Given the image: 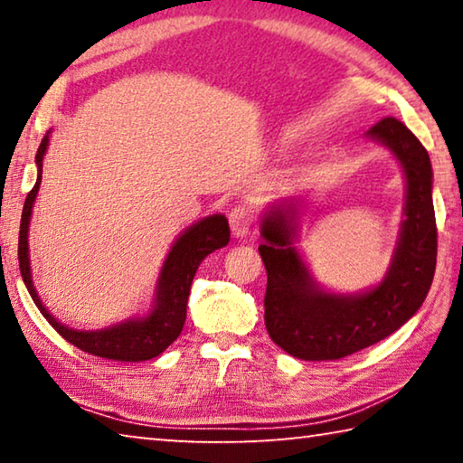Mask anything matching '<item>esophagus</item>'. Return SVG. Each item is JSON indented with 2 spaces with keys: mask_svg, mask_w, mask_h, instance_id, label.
<instances>
[{
  "mask_svg": "<svg viewBox=\"0 0 463 463\" xmlns=\"http://www.w3.org/2000/svg\"><path fill=\"white\" fill-rule=\"evenodd\" d=\"M231 231L234 237H247L253 229V210L247 203H237L229 214Z\"/></svg>",
  "mask_w": 463,
  "mask_h": 463,
  "instance_id": "obj_1",
  "label": "esophagus"
}]
</instances>
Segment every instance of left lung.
Segmentation results:
<instances>
[{"label": "left lung", "instance_id": "1", "mask_svg": "<svg viewBox=\"0 0 463 463\" xmlns=\"http://www.w3.org/2000/svg\"><path fill=\"white\" fill-rule=\"evenodd\" d=\"M367 135L398 156L406 175L401 241L378 288L357 296H336L312 281L292 245L294 202L273 208L261 224L265 242L260 255L268 271L265 326L271 341L298 359H341L386 339L420 308L433 284L437 224L427 148L392 116L382 118Z\"/></svg>", "mask_w": 463, "mask_h": 463}]
</instances>
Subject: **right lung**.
Here are the masks:
<instances>
[{
    "label": "right lung",
    "mask_w": 463,
    "mask_h": 463,
    "mask_svg": "<svg viewBox=\"0 0 463 463\" xmlns=\"http://www.w3.org/2000/svg\"><path fill=\"white\" fill-rule=\"evenodd\" d=\"M49 145V137L43 138L36 153L38 179L33 190L28 192L24 210H22L20 221V237H18V261L20 273L24 278V284L33 296L38 310L49 320L51 326L62 339L69 341L75 347H80L85 354L114 359V362H146L159 354H163L179 333L185 323L187 296L198 265L203 257L213 250L229 245L231 229L229 221L222 214H214L200 221L187 229L182 237L171 247L165 263H163L159 289H156V304L153 312L145 318L128 320V323L104 328V331H73L65 325H61L57 318L51 317V312L43 307L41 298L36 296V289L30 278V260H28V224L33 214V203L36 198L38 187L43 179V156Z\"/></svg>",
    "instance_id": "obj_1"
}]
</instances>
